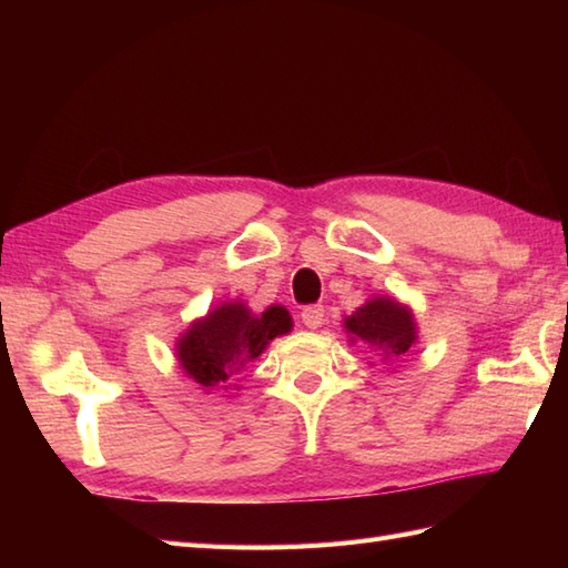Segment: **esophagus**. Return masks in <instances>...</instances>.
I'll return each instance as SVG.
<instances>
[{"label": "esophagus", "mask_w": 568, "mask_h": 568, "mask_svg": "<svg viewBox=\"0 0 568 568\" xmlns=\"http://www.w3.org/2000/svg\"><path fill=\"white\" fill-rule=\"evenodd\" d=\"M303 324L307 329H320L324 324V307L322 305H312V307H305L303 310Z\"/></svg>", "instance_id": "esophagus-1"}]
</instances>
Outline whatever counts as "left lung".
Masks as SVG:
<instances>
[{
	"label": "left lung",
	"mask_w": 568,
	"mask_h": 568,
	"mask_svg": "<svg viewBox=\"0 0 568 568\" xmlns=\"http://www.w3.org/2000/svg\"><path fill=\"white\" fill-rule=\"evenodd\" d=\"M344 329L348 344H361L390 366L403 361L419 339L413 310L388 295L368 297L354 315L344 317Z\"/></svg>",
	"instance_id": "8db88e82"
}]
</instances>
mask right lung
Returning <instances> with one entry per match:
<instances>
[{
  "label": "right lung",
  "mask_w": 568,
  "mask_h": 568,
  "mask_svg": "<svg viewBox=\"0 0 568 568\" xmlns=\"http://www.w3.org/2000/svg\"><path fill=\"white\" fill-rule=\"evenodd\" d=\"M291 329L293 317L283 305H271L256 315L241 300H226L204 317L190 322V327L178 336V366L200 385L202 393L229 390L234 373L256 361L275 336Z\"/></svg>",
  "instance_id": "1"
}]
</instances>
